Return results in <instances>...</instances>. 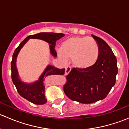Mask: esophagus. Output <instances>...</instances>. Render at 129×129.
I'll list each match as a JSON object with an SVG mask.
<instances>
[{"label": "esophagus", "mask_w": 129, "mask_h": 129, "mask_svg": "<svg viewBox=\"0 0 129 129\" xmlns=\"http://www.w3.org/2000/svg\"><path fill=\"white\" fill-rule=\"evenodd\" d=\"M71 67L70 66H67L66 67V71H65V75H67L69 73L71 72Z\"/></svg>", "instance_id": "obj_1"}]
</instances>
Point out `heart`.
Masks as SVG:
<instances>
[{"instance_id":"heart-1","label":"heart","mask_w":129,"mask_h":129,"mask_svg":"<svg viewBox=\"0 0 129 129\" xmlns=\"http://www.w3.org/2000/svg\"><path fill=\"white\" fill-rule=\"evenodd\" d=\"M100 50L98 43L89 37H72L61 44L58 56L66 60L72 58V63L79 69H88L97 62Z\"/></svg>"}]
</instances>
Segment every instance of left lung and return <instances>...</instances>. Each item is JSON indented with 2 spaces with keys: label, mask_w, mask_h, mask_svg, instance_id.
I'll return each mask as SVG.
<instances>
[{
  "label": "left lung",
  "mask_w": 129,
  "mask_h": 129,
  "mask_svg": "<svg viewBox=\"0 0 129 129\" xmlns=\"http://www.w3.org/2000/svg\"><path fill=\"white\" fill-rule=\"evenodd\" d=\"M92 36L99 46L97 62L88 69L73 68L66 76L67 82L63 85L66 95L82 104L105 99L115 85L118 73L117 58L109 45L100 37Z\"/></svg>",
  "instance_id": "obj_1"
}]
</instances>
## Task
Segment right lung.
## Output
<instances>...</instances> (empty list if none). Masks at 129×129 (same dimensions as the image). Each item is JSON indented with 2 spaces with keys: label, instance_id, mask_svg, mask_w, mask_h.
<instances>
[{
  "label": "right lung",
  "instance_id": "1",
  "mask_svg": "<svg viewBox=\"0 0 129 129\" xmlns=\"http://www.w3.org/2000/svg\"><path fill=\"white\" fill-rule=\"evenodd\" d=\"M65 35L62 33H53V32H41L34 35H31L26 37L16 48L13 54L11 62V77L13 83L15 85L18 93L22 97L29 102L37 105H42L46 103L47 99L45 97V86L44 80L49 75H63L65 73V69H60L52 66H47L39 80L30 84H26L20 81L18 77L17 69L16 67V58L19 51L29 39H38L45 40L50 44V52L54 57L57 56V52L55 50V42L57 40L63 37Z\"/></svg>",
  "mask_w": 129,
  "mask_h": 129
}]
</instances>
